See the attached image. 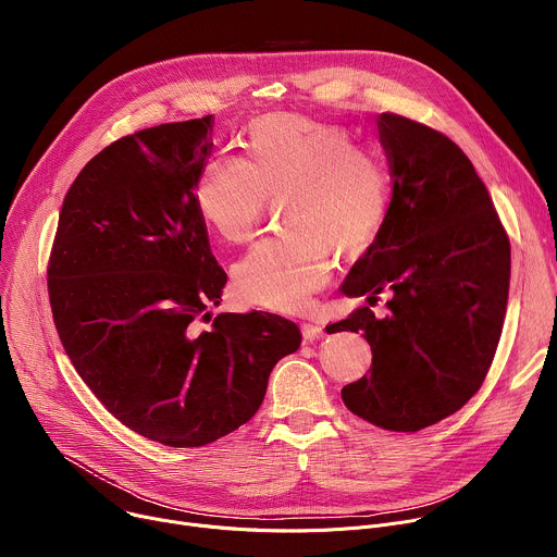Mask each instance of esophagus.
<instances>
[{
  "mask_svg": "<svg viewBox=\"0 0 557 557\" xmlns=\"http://www.w3.org/2000/svg\"><path fill=\"white\" fill-rule=\"evenodd\" d=\"M301 335H304V339L306 342H314V339H320V337H324V329L320 326V324H301Z\"/></svg>",
  "mask_w": 557,
  "mask_h": 557,
  "instance_id": "1",
  "label": "esophagus"
}]
</instances>
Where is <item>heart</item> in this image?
<instances>
[{"label": "heart", "instance_id": "obj_1", "mask_svg": "<svg viewBox=\"0 0 557 557\" xmlns=\"http://www.w3.org/2000/svg\"><path fill=\"white\" fill-rule=\"evenodd\" d=\"M282 198L288 231L251 247L235 264L237 295L277 312L304 308L333 271V245L368 247L389 207V176L379 151L350 129L297 114H269L247 134V158L220 153L202 168L194 205L226 243H245L269 198Z\"/></svg>", "mask_w": 557, "mask_h": 557}]
</instances>
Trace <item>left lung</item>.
I'll list each match as a JSON object with an SVG mask.
<instances>
[{
	"label": "left lung",
	"mask_w": 557,
	"mask_h": 557,
	"mask_svg": "<svg viewBox=\"0 0 557 557\" xmlns=\"http://www.w3.org/2000/svg\"><path fill=\"white\" fill-rule=\"evenodd\" d=\"M392 200L344 295L376 299L329 333H363L366 376L344 385L346 408L392 432H419L458 412L483 385L503 333L511 247L485 183L445 134L399 114L376 121Z\"/></svg>",
	"instance_id": "1"
}]
</instances>
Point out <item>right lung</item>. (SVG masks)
<instances>
[{
	"label": "right lung",
	"instance_id": "add662e5",
	"mask_svg": "<svg viewBox=\"0 0 557 557\" xmlns=\"http://www.w3.org/2000/svg\"><path fill=\"white\" fill-rule=\"evenodd\" d=\"M211 129L209 114L99 151L65 194L48 264L54 326L78 376L123 425L170 447L245 425L273 366L301 344L280 314L211 320L226 273L194 205Z\"/></svg>",
	"mask_w": 557,
	"mask_h": 557
}]
</instances>
